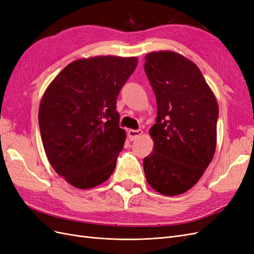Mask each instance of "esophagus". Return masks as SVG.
<instances>
[{
	"label": "esophagus",
	"instance_id": "esophagus-1",
	"mask_svg": "<svg viewBox=\"0 0 254 254\" xmlns=\"http://www.w3.org/2000/svg\"><path fill=\"white\" fill-rule=\"evenodd\" d=\"M142 134H143V131H142L141 129H139V130H132V129H130L129 131H128V137H129L130 141L136 140L137 137H140Z\"/></svg>",
	"mask_w": 254,
	"mask_h": 254
}]
</instances>
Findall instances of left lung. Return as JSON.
I'll return each instance as SVG.
<instances>
[{
  "mask_svg": "<svg viewBox=\"0 0 254 254\" xmlns=\"http://www.w3.org/2000/svg\"><path fill=\"white\" fill-rule=\"evenodd\" d=\"M157 99L149 129L152 152L143 161L149 186L165 196L186 193L201 178L216 148L218 104L198 66L172 51L145 56Z\"/></svg>",
  "mask_w": 254,
  "mask_h": 254,
  "instance_id": "left-lung-1",
  "label": "left lung"
}]
</instances>
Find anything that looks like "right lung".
I'll return each mask as SVG.
<instances>
[{
	"label": "right lung",
	"mask_w": 254,
	"mask_h": 254,
	"mask_svg": "<svg viewBox=\"0 0 254 254\" xmlns=\"http://www.w3.org/2000/svg\"><path fill=\"white\" fill-rule=\"evenodd\" d=\"M136 57L96 56L73 61L50 83L39 106L42 144L50 164L71 186L87 190L113 173L126 131L117 97Z\"/></svg>",
	"instance_id": "1"
}]
</instances>
